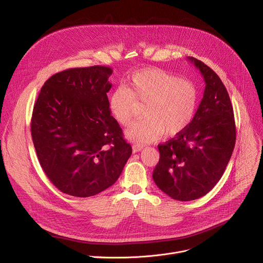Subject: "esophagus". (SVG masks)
Returning a JSON list of instances; mask_svg holds the SVG:
<instances>
[{
    "mask_svg": "<svg viewBox=\"0 0 263 263\" xmlns=\"http://www.w3.org/2000/svg\"><path fill=\"white\" fill-rule=\"evenodd\" d=\"M143 148H144V146H143V145H140V144H133V145H132V151H133V154H135V153H139V151H141Z\"/></svg>",
    "mask_w": 263,
    "mask_h": 263,
    "instance_id": "esophagus-1",
    "label": "esophagus"
}]
</instances>
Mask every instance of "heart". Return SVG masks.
Returning a JSON list of instances; mask_svg holds the SVG:
<instances>
[{"label": "heart", "mask_w": 263, "mask_h": 263, "mask_svg": "<svg viewBox=\"0 0 263 263\" xmlns=\"http://www.w3.org/2000/svg\"><path fill=\"white\" fill-rule=\"evenodd\" d=\"M136 102L146 104L145 119L133 123L126 136L139 144H148L160 140L165 132L177 135L190 126L197 109L198 92L192 81L150 67L134 72L127 88L119 87L110 93L109 113L120 126L128 127Z\"/></svg>", "instance_id": "obj_1"}]
</instances>
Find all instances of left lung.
<instances>
[{"instance_id":"8db88e82","label":"left lung","mask_w":263,"mask_h":263,"mask_svg":"<svg viewBox=\"0 0 263 263\" xmlns=\"http://www.w3.org/2000/svg\"><path fill=\"white\" fill-rule=\"evenodd\" d=\"M187 60L203 77V97L190 126L158 146L160 160L153 173L158 187L180 201L200 198L215 186L236 144L233 108L222 80L201 61Z\"/></svg>"}]
</instances>
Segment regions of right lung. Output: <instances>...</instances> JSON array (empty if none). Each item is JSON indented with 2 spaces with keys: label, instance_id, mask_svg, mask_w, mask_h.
Segmentation results:
<instances>
[{
  "label": "right lung",
  "instance_id": "obj_1",
  "mask_svg": "<svg viewBox=\"0 0 263 263\" xmlns=\"http://www.w3.org/2000/svg\"><path fill=\"white\" fill-rule=\"evenodd\" d=\"M105 66L53 74L34 105L31 132L38 161L65 194L89 197L113 185L132 154L108 109Z\"/></svg>",
  "mask_w": 263,
  "mask_h": 263
}]
</instances>
